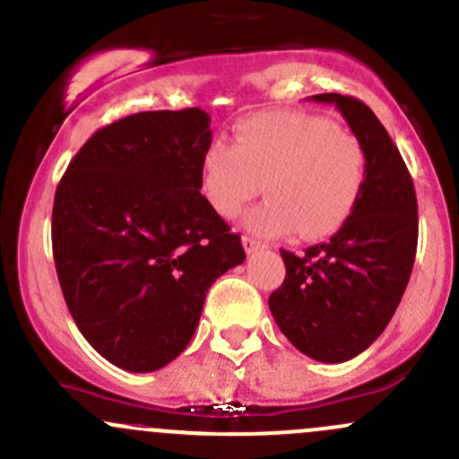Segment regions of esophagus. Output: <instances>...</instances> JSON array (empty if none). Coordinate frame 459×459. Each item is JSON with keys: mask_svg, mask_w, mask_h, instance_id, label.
I'll return each mask as SVG.
<instances>
[{"mask_svg": "<svg viewBox=\"0 0 459 459\" xmlns=\"http://www.w3.org/2000/svg\"><path fill=\"white\" fill-rule=\"evenodd\" d=\"M242 244H244V250L248 255H253V253H257V250L266 248V244H262V242H259V239H255V238H248V235H244Z\"/></svg>", "mask_w": 459, "mask_h": 459, "instance_id": "obj_1", "label": "esophagus"}]
</instances>
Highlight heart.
<instances>
[{"label":"heart","instance_id":"obj_1","mask_svg":"<svg viewBox=\"0 0 459 459\" xmlns=\"http://www.w3.org/2000/svg\"><path fill=\"white\" fill-rule=\"evenodd\" d=\"M365 178L360 138L306 112L244 118L235 144L213 141L200 160L202 193L224 220H235L264 189L266 200L246 215V226L264 238L292 230L303 239L327 238L354 213Z\"/></svg>","mask_w":459,"mask_h":459}]
</instances>
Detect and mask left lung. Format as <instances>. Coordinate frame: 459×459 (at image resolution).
<instances>
[{
  "label": "left lung",
  "instance_id": "8db88e82",
  "mask_svg": "<svg viewBox=\"0 0 459 459\" xmlns=\"http://www.w3.org/2000/svg\"><path fill=\"white\" fill-rule=\"evenodd\" d=\"M312 100L343 114L368 152V178L339 233L301 255L281 248L286 279L268 306L301 354L345 363L383 334L403 299L416 262L418 202L398 147L363 100L343 94Z\"/></svg>",
  "mask_w": 459,
  "mask_h": 459
}]
</instances>
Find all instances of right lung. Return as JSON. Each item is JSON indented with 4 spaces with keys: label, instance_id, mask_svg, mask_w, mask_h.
<instances>
[{
    "label": "right lung",
    "instance_id": "1",
    "mask_svg": "<svg viewBox=\"0 0 459 459\" xmlns=\"http://www.w3.org/2000/svg\"><path fill=\"white\" fill-rule=\"evenodd\" d=\"M209 125L200 108L125 116L79 149L56 186L52 253L67 310L120 369L180 356L209 288L246 259L200 193Z\"/></svg>",
    "mask_w": 459,
    "mask_h": 459
}]
</instances>
